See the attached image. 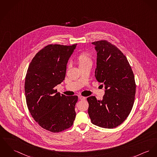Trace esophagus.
I'll list each match as a JSON object with an SVG mask.
<instances>
[{
	"label": "esophagus",
	"mask_w": 157,
	"mask_h": 157,
	"mask_svg": "<svg viewBox=\"0 0 157 157\" xmlns=\"http://www.w3.org/2000/svg\"><path fill=\"white\" fill-rule=\"evenodd\" d=\"M78 99L80 100H84V99H86V97H84L82 96H78Z\"/></svg>",
	"instance_id": "1"
}]
</instances>
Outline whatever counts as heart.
<instances>
[{
	"instance_id": "1",
	"label": "heart",
	"mask_w": 157,
	"mask_h": 157,
	"mask_svg": "<svg viewBox=\"0 0 157 157\" xmlns=\"http://www.w3.org/2000/svg\"><path fill=\"white\" fill-rule=\"evenodd\" d=\"M77 62L79 67L85 65L87 63H92V55L88 52L84 51L80 53L77 58Z\"/></svg>"
}]
</instances>
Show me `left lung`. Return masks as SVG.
Listing matches in <instances>:
<instances>
[{"instance_id": "left-lung-1", "label": "left lung", "mask_w": 157, "mask_h": 157, "mask_svg": "<svg viewBox=\"0 0 157 157\" xmlns=\"http://www.w3.org/2000/svg\"><path fill=\"white\" fill-rule=\"evenodd\" d=\"M97 51L95 78L105 86L101 101L87 98L88 113L94 125L113 128L120 125L130 114L134 104L136 83L127 58L110 42H92Z\"/></svg>"}]
</instances>
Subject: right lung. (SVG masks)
<instances>
[{
    "instance_id": "obj_1",
    "label": "right lung",
    "mask_w": 157,
    "mask_h": 157,
    "mask_svg": "<svg viewBox=\"0 0 157 157\" xmlns=\"http://www.w3.org/2000/svg\"><path fill=\"white\" fill-rule=\"evenodd\" d=\"M77 44H48L36 54L25 79L28 109L43 128L53 133L63 131L73 124L78 96H61L54 87L65 79L67 63Z\"/></svg>"
}]
</instances>
